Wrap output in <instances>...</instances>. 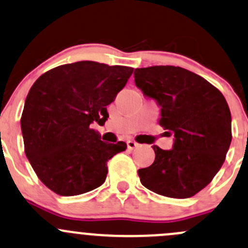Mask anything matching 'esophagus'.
<instances>
[{
  "instance_id": "obj_1",
  "label": "esophagus",
  "mask_w": 248,
  "mask_h": 248,
  "mask_svg": "<svg viewBox=\"0 0 248 248\" xmlns=\"http://www.w3.org/2000/svg\"><path fill=\"white\" fill-rule=\"evenodd\" d=\"M137 147H138V144L135 141H133V140H128V141H127V148H128L129 151L134 150V148Z\"/></svg>"
}]
</instances>
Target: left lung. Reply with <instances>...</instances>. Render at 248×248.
Listing matches in <instances>:
<instances>
[{
  "label": "left lung",
  "mask_w": 248,
  "mask_h": 248,
  "mask_svg": "<svg viewBox=\"0 0 248 248\" xmlns=\"http://www.w3.org/2000/svg\"><path fill=\"white\" fill-rule=\"evenodd\" d=\"M135 85L160 107L159 124L173 134L171 150L152 146L155 158L138 171L144 186L173 199H189L212 182L232 141V116L222 93L179 66L135 69Z\"/></svg>",
  "instance_id": "obj_1"
}]
</instances>
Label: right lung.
I'll use <instances>...</instances> for the list:
<instances>
[{
  "instance_id": "right-lung-1",
  "label": "right lung",
  "mask_w": 248,
  "mask_h": 248,
  "mask_svg": "<svg viewBox=\"0 0 248 248\" xmlns=\"http://www.w3.org/2000/svg\"><path fill=\"white\" fill-rule=\"evenodd\" d=\"M132 67L83 61L57 66L31 88L21 116L26 157L36 176L61 196L91 191L106 181L107 161L124 151L107 144L91 128L108 120Z\"/></svg>"
}]
</instances>
